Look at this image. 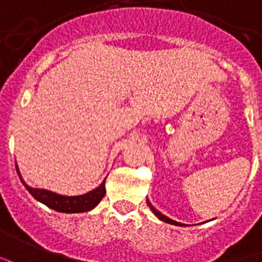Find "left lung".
Listing matches in <instances>:
<instances>
[{
	"label": "left lung",
	"instance_id": "left-lung-1",
	"mask_svg": "<svg viewBox=\"0 0 262 262\" xmlns=\"http://www.w3.org/2000/svg\"><path fill=\"white\" fill-rule=\"evenodd\" d=\"M146 202H148V205H149L150 211L154 212V215H155V216H158V217H159V219H160V221H162V222L169 223V225H174V226H186V225H184V223L176 222V221H173V219H170V217H167V216H166V215H163V213H160V212L158 211V209H156V208H154V205H152V204H150V202L148 201V200H146Z\"/></svg>",
	"mask_w": 262,
	"mask_h": 262
}]
</instances>
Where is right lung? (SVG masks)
<instances>
[{"instance_id": "obj_1", "label": "right lung", "mask_w": 262, "mask_h": 262, "mask_svg": "<svg viewBox=\"0 0 262 262\" xmlns=\"http://www.w3.org/2000/svg\"><path fill=\"white\" fill-rule=\"evenodd\" d=\"M16 171H18L19 179L24 183L26 190L32 194L33 198L37 201L45 204L46 207L51 208L57 212H62V213H81V212H88L96 207L99 202L102 201V198L106 194V179L102 181V184L96 187L95 190L82 194V195H61L57 192H53L50 190H45V188H34V187L28 186L25 180L20 176V171L16 165Z\"/></svg>"}]
</instances>
